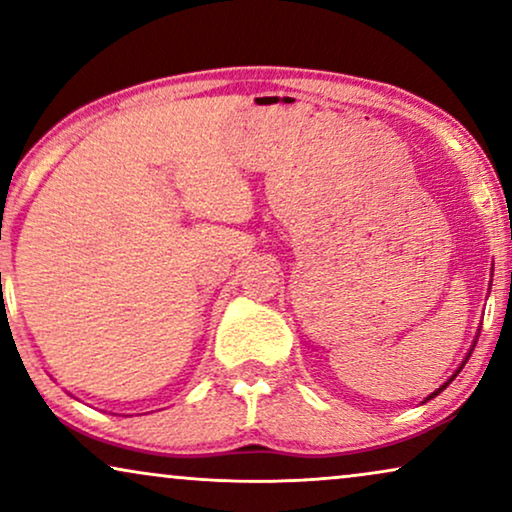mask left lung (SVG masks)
Returning a JSON list of instances; mask_svg holds the SVG:
<instances>
[{
	"mask_svg": "<svg viewBox=\"0 0 512 512\" xmlns=\"http://www.w3.org/2000/svg\"><path fill=\"white\" fill-rule=\"evenodd\" d=\"M475 342H478V340H475ZM473 347H475V345H473ZM473 347H471V352H468V356H471V354H473ZM468 356H466V361H468ZM466 361H464V363H466ZM464 363H461V368H464ZM461 368H459V370H461ZM459 370H457V373H454V375L450 377V380H447L445 384H440V389H436V391H433V394H431L429 398H426V401H431V398H436V396L440 394V391H443V389H447V387H450V382L454 380V377H457V375H459Z\"/></svg>",
	"mask_w": 512,
	"mask_h": 512,
	"instance_id": "obj_1",
	"label": "left lung"
}]
</instances>
